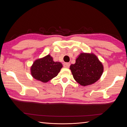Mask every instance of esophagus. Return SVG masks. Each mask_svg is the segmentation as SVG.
<instances>
[{"mask_svg": "<svg viewBox=\"0 0 127 127\" xmlns=\"http://www.w3.org/2000/svg\"><path fill=\"white\" fill-rule=\"evenodd\" d=\"M70 66V64L69 63H66L64 64V68H68Z\"/></svg>", "mask_w": 127, "mask_h": 127, "instance_id": "1", "label": "esophagus"}]
</instances>
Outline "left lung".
Returning a JSON list of instances; mask_svg holds the SVG:
<instances>
[{"label": "left lung", "mask_w": 127, "mask_h": 127, "mask_svg": "<svg viewBox=\"0 0 127 127\" xmlns=\"http://www.w3.org/2000/svg\"><path fill=\"white\" fill-rule=\"evenodd\" d=\"M74 79L80 85H92L101 78L103 72L102 63L93 53H80L76 63L70 66Z\"/></svg>", "instance_id": "obj_1"}]
</instances>
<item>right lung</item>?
<instances>
[{"instance_id":"right-lung-1","label":"right lung","mask_w":127,"mask_h":127,"mask_svg":"<svg viewBox=\"0 0 127 127\" xmlns=\"http://www.w3.org/2000/svg\"><path fill=\"white\" fill-rule=\"evenodd\" d=\"M63 68L60 62H55L50 55L37 59L31 67V74L39 81L47 83L56 77Z\"/></svg>"}]
</instances>
